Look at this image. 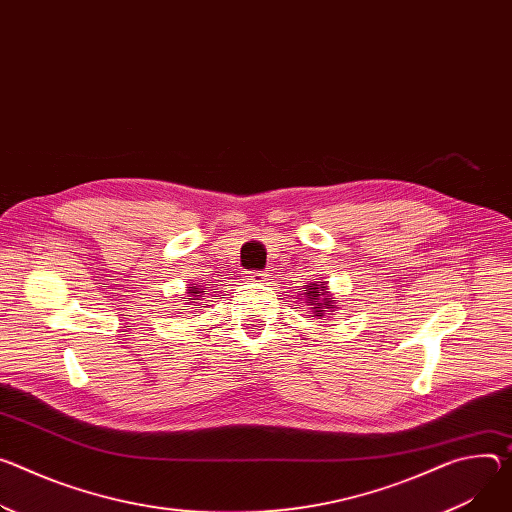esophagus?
<instances>
[{
  "label": "esophagus",
  "instance_id": "obj_1",
  "mask_svg": "<svg viewBox=\"0 0 512 512\" xmlns=\"http://www.w3.org/2000/svg\"><path fill=\"white\" fill-rule=\"evenodd\" d=\"M247 277L251 282H265V277H267V273H263V271H257V269H253V271H249L247 273Z\"/></svg>",
  "mask_w": 512,
  "mask_h": 512
}]
</instances>
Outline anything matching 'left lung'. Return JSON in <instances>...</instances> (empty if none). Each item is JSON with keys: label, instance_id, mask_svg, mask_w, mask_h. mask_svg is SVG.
Masks as SVG:
<instances>
[{"label": "left lung", "instance_id": "1", "mask_svg": "<svg viewBox=\"0 0 512 512\" xmlns=\"http://www.w3.org/2000/svg\"><path fill=\"white\" fill-rule=\"evenodd\" d=\"M327 290V286H324V282H316V284H310L308 286V290H304V294L308 296V302H310V306L314 304V316H324V308H335L333 304H335V300L329 296V292H324Z\"/></svg>", "mask_w": 512, "mask_h": 512}]
</instances>
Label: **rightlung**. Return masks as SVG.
I'll list each match as a JSON object with an SVG mask.
<instances>
[{"mask_svg": "<svg viewBox=\"0 0 512 512\" xmlns=\"http://www.w3.org/2000/svg\"><path fill=\"white\" fill-rule=\"evenodd\" d=\"M198 294H200V288H198V286H192L190 296H198ZM188 300H198V298H188Z\"/></svg>", "mask_w": 512, "mask_h": 512, "instance_id": "obj_1", "label": "right lung"}]
</instances>
